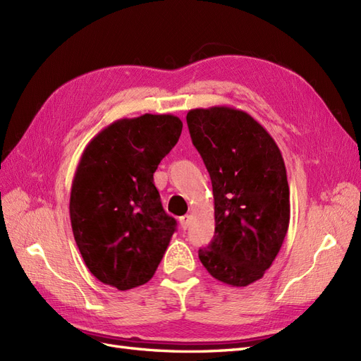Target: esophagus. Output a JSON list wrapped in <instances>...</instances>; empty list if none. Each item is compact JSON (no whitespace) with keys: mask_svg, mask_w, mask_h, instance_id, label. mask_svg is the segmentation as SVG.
<instances>
[{"mask_svg":"<svg viewBox=\"0 0 361 361\" xmlns=\"http://www.w3.org/2000/svg\"><path fill=\"white\" fill-rule=\"evenodd\" d=\"M190 221H191V215H182L179 218V223H180V227L183 228V231H185V228H188Z\"/></svg>","mask_w":361,"mask_h":361,"instance_id":"34e87169","label":"esophagus"}]
</instances>
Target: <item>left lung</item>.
<instances>
[{
	"label": "left lung",
	"mask_w": 361,
	"mask_h": 361,
	"mask_svg": "<svg viewBox=\"0 0 361 361\" xmlns=\"http://www.w3.org/2000/svg\"><path fill=\"white\" fill-rule=\"evenodd\" d=\"M187 123L209 171L215 204V235L199 259L214 279L248 286L264 277L288 233L285 161L268 130L243 110L195 108Z\"/></svg>",
	"instance_id": "8db88e82"
}]
</instances>
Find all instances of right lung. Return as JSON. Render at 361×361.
<instances>
[{
    "mask_svg": "<svg viewBox=\"0 0 361 361\" xmlns=\"http://www.w3.org/2000/svg\"><path fill=\"white\" fill-rule=\"evenodd\" d=\"M182 126L173 114L120 118L82 152L71 190L72 232L87 268L108 286L128 290L147 283L176 231L154 173Z\"/></svg>",
    "mask_w": 361,
    "mask_h": 361,
    "instance_id": "right-lung-1",
    "label": "right lung"
}]
</instances>
